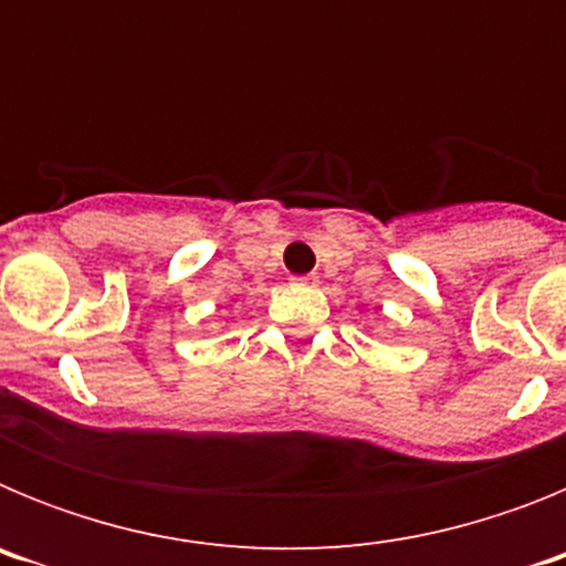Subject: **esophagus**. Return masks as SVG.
Instances as JSON below:
<instances>
[{"instance_id":"obj_1","label":"esophagus","mask_w":566,"mask_h":566,"mask_svg":"<svg viewBox=\"0 0 566 566\" xmlns=\"http://www.w3.org/2000/svg\"><path fill=\"white\" fill-rule=\"evenodd\" d=\"M297 283H303V286H314L317 283V274H303V277H294Z\"/></svg>"}]
</instances>
